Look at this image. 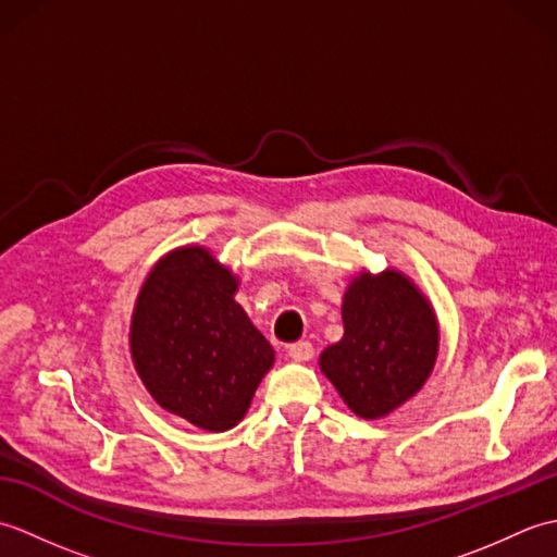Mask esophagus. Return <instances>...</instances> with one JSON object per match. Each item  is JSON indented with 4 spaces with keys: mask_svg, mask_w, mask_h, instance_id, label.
I'll return each instance as SVG.
<instances>
[{
    "mask_svg": "<svg viewBox=\"0 0 557 557\" xmlns=\"http://www.w3.org/2000/svg\"><path fill=\"white\" fill-rule=\"evenodd\" d=\"M289 359L292 361H311L313 359L311 342H294V345H289Z\"/></svg>",
    "mask_w": 557,
    "mask_h": 557,
    "instance_id": "esophagus-1",
    "label": "esophagus"
}]
</instances>
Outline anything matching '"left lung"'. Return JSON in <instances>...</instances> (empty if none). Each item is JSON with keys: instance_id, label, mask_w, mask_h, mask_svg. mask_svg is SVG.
I'll return each mask as SVG.
<instances>
[{"instance_id": "1", "label": "left lung", "mask_w": 557, "mask_h": 557, "mask_svg": "<svg viewBox=\"0 0 557 557\" xmlns=\"http://www.w3.org/2000/svg\"><path fill=\"white\" fill-rule=\"evenodd\" d=\"M342 323L345 335L321 354V371L357 417H387L429 381L441 333L431 301L407 275L359 272Z\"/></svg>"}]
</instances>
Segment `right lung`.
Listing matches in <instances>:
<instances>
[{
    "label": "right lung",
    "mask_w": 557,
    "mask_h": 557,
    "mask_svg": "<svg viewBox=\"0 0 557 557\" xmlns=\"http://www.w3.org/2000/svg\"><path fill=\"white\" fill-rule=\"evenodd\" d=\"M236 289L208 248L182 246L148 272L132 315V359L152 399L212 433L244 419L275 361Z\"/></svg>",
    "instance_id": "right-lung-1"
}]
</instances>
